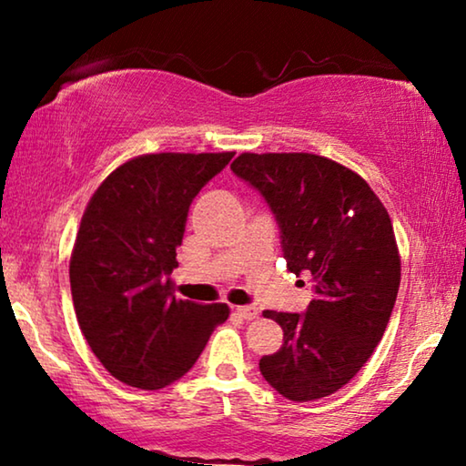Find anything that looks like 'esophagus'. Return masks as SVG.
I'll list each match as a JSON object with an SVG mask.
<instances>
[{
    "mask_svg": "<svg viewBox=\"0 0 466 466\" xmlns=\"http://www.w3.org/2000/svg\"><path fill=\"white\" fill-rule=\"evenodd\" d=\"M238 314L244 320H254V318H258V309L254 305H241V308H238Z\"/></svg>",
    "mask_w": 466,
    "mask_h": 466,
    "instance_id": "esophagus-1",
    "label": "esophagus"
}]
</instances>
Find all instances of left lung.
Here are the masks:
<instances>
[{
  "instance_id": "obj_1",
  "label": "left lung",
  "mask_w": 466,
  "mask_h": 466,
  "mask_svg": "<svg viewBox=\"0 0 466 466\" xmlns=\"http://www.w3.org/2000/svg\"><path fill=\"white\" fill-rule=\"evenodd\" d=\"M231 169L276 214L289 271L314 282L305 314L263 311L284 343L260 373L290 400L329 397L371 359L390 320L400 284L390 216L356 171L311 152H244Z\"/></svg>"
}]
</instances>
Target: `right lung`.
I'll return each mask as SVG.
<instances>
[{"mask_svg": "<svg viewBox=\"0 0 466 466\" xmlns=\"http://www.w3.org/2000/svg\"><path fill=\"white\" fill-rule=\"evenodd\" d=\"M235 152H158L118 165L82 214L69 258L76 318L93 354L123 384L180 380L228 318L169 292L188 208Z\"/></svg>", "mask_w": 466, "mask_h": 466, "instance_id": "add662e5", "label": "right lung"}]
</instances>
